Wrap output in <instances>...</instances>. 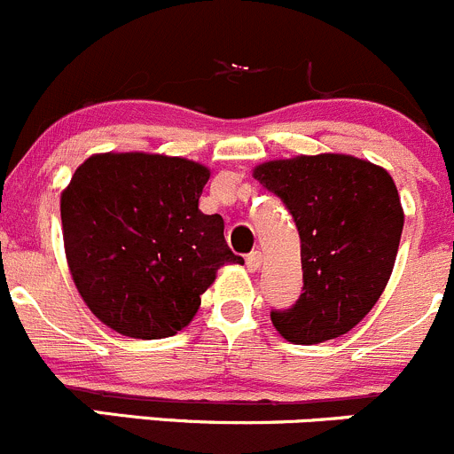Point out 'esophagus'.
<instances>
[{"label":"esophagus","instance_id":"1","mask_svg":"<svg viewBox=\"0 0 454 454\" xmlns=\"http://www.w3.org/2000/svg\"><path fill=\"white\" fill-rule=\"evenodd\" d=\"M246 268H248L250 272H257L259 268H262V253H259V250H254V253H250L248 257H246Z\"/></svg>","mask_w":454,"mask_h":454}]
</instances>
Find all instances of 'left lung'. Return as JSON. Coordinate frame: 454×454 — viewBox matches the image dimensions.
Masks as SVG:
<instances>
[{
  "instance_id": "8db88e82",
  "label": "left lung",
  "mask_w": 454,
  "mask_h": 454,
  "mask_svg": "<svg viewBox=\"0 0 454 454\" xmlns=\"http://www.w3.org/2000/svg\"><path fill=\"white\" fill-rule=\"evenodd\" d=\"M253 177L281 197L301 239L303 293L272 310L290 344H321L353 330L384 293L403 231L397 186L368 160L321 153L254 166Z\"/></svg>"
}]
</instances>
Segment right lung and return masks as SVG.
<instances>
[{"label":"right lung","instance_id":"right-lung-1","mask_svg":"<svg viewBox=\"0 0 454 454\" xmlns=\"http://www.w3.org/2000/svg\"><path fill=\"white\" fill-rule=\"evenodd\" d=\"M210 170L160 153H97L61 191L70 275L92 315L133 339L186 328L223 263H244L204 215Z\"/></svg>","mask_w":454,"mask_h":454}]
</instances>
